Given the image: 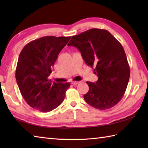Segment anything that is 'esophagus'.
Returning a JSON list of instances; mask_svg holds the SVG:
<instances>
[{"label":"esophagus","mask_w":148,"mask_h":148,"mask_svg":"<svg viewBox=\"0 0 148 148\" xmlns=\"http://www.w3.org/2000/svg\"><path fill=\"white\" fill-rule=\"evenodd\" d=\"M79 83H80V81H72V84H77Z\"/></svg>","instance_id":"obj_1"}]
</instances>
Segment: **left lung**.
I'll list each match as a JSON object with an SVG mask.
<instances>
[{"label":"left lung","mask_w":148,"mask_h":148,"mask_svg":"<svg viewBox=\"0 0 148 148\" xmlns=\"http://www.w3.org/2000/svg\"><path fill=\"white\" fill-rule=\"evenodd\" d=\"M68 46L79 50L87 65L94 68L99 79L87 81L89 90L84 99L100 110L111 108L120 101L130 78V67L123 48L108 30L92 29L72 37Z\"/></svg>","instance_id":"left-lung-1"}]
</instances>
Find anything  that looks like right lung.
<instances>
[{"label": "right lung", "instance_id": "right-lung-1", "mask_svg": "<svg viewBox=\"0 0 148 148\" xmlns=\"http://www.w3.org/2000/svg\"><path fill=\"white\" fill-rule=\"evenodd\" d=\"M71 37H42L28 43L21 50L16 79L22 97L32 108L49 112L64 101L71 84L52 83L48 77L58 54Z\"/></svg>", "mask_w": 148, "mask_h": 148}]
</instances>
